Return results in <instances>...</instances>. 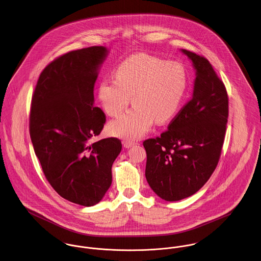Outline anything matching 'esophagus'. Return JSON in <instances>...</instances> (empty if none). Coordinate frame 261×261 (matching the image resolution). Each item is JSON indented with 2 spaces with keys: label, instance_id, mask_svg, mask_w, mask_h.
<instances>
[{
  "label": "esophagus",
  "instance_id": "1",
  "mask_svg": "<svg viewBox=\"0 0 261 261\" xmlns=\"http://www.w3.org/2000/svg\"><path fill=\"white\" fill-rule=\"evenodd\" d=\"M137 144H138V143H137V142H135V141H123V145H124V147H125V148H130V147H132V146H134V145H137Z\"/></svg>",
  "mask_w": 261,
  "mask_h": 261
}]
</instances>
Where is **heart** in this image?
Returning <instances> with one entry per match:
<instances>
[{
    "instance_id": "b5f03b06",
    "label": "heart",
    "mask_w": 261,
    "mask_h": 261,
    "mask_svg": "<svg viewBox=\"0 0 261 261\" xmlns=\"http://www.w3.org/2000/svg\"><path fill=\"white\" fill-rule=\"evenodd\" d=\"M114 80L99 82L97 94L104 111L119 116L132 101L135 106L113 121L110 132L121 138L138 139L154 121L164 124L175 117L188 88L185 67L147 54L134 55L116 67Z\"/></svg>"
}]
</instances>
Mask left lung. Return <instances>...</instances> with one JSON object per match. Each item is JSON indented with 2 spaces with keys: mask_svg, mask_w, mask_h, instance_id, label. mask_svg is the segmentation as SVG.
<instances>
[{
  "mask_svg": "<svg viewBox=\"0 0 261 261\" xmlns=\"http://www.w3.org/2000/svg\"><path fill=\"white\" fill-rule=\"evenodd\" d=\"M196 69L194 93L159 137L143 142L146 179L161 199L176 201L197 193L221 157L228 118L226 88L204 57L181 49Z\"/></svg>",
  "mask_w": 261,
  "mask_h": 261,
  "instance_id": "8db88e82",
  "label": "left lung"
}]
</instances>
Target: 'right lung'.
<instances>
[{
    "label": "right lung",
    "instance_id": "right-lung-1",
    "mask_svg": "<svg viewBox=\"0 0 261 261\" xmlns=\"http://www.w3.org/2000/svg\"><path fill=\"white\" fill-rule=\"evenodd\" d=\"M106 55V47L90 46L60 56L41 71L32 97L30 135L42 172L60 197L84 206L110 188L122 149L114 137L90 142L106 121L93 94Z\"/></svg>",
    "mask_w": 261,
    "mask_h": 261
}]
</instances>
